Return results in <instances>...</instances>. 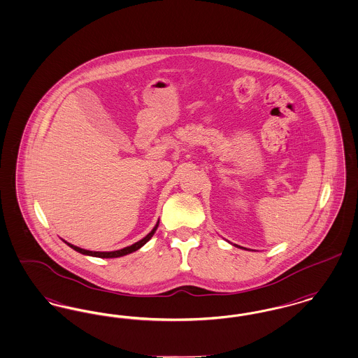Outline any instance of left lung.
<instances>
[{
    "mask_svg": "<svg viewBox=\"0 0 358 358\" xmlns=\"http://www.w3.org/2000/svg\"><path fill=\"white\" fill-rule=\"evenodd\" d=\"M234 246H237V248H241V246H238V245H234Z\"/></svg>",
    "mask_w": 358,
    "mask_h": 358,
    "instance_id": "1",
    "label": "left lung"
}]
</instances>
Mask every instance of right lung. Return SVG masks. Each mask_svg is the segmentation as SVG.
<instances>
[{"instance_id":"right-lung-1","label":"right lung","mask_w":358,"mask_h":358,"mask_svg":"<svg viewBox=\"0 0 358 358\" xmlns=\"http://www.w3.org/2000/svg\"><path fill=\"white\" fill-rule=\"evenodd\" d=\"M158 224H159V221H157V224L155 225V228L152 229V231H150L149 234H146V236L143 237V240H140V241H137V243H133V245H130V246H127V248H124V249L115 250V252H93V250H86V249H83V248H78V246L72 245V243H66V241H64V243H66V245H69V246H71L72 249H74L76 252H78V253H81V255H85V256H92V257L99 258L122 257V256L130 255V253H133V252L138 250L140 248H143V245L148 243V241L153 237V234L156 233V230H157L158 228Z\"/></svg>"}]
</instances>
